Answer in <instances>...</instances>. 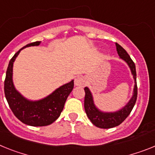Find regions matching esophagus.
<instances>
[{
	"label": "esophagus",
	"instance_id": "esophagus-1",
	"mask_svg": "<svg viewBox=\"0 0 155 155\" xmlns=\"http://www.w3.org/2000/svg\"><path fill=\"white\" fill-rule=\"evenodd\" d=\"M86 84V79L83 76H77L75 79V85L77 87H83Z\"/></svg>",
	"mask_w": 155,
	"mask_h": 155
}]
</instances>
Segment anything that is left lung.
Segmentation results:
<instances>
[{
  "label": "left lung",
  "instance_id": "8db88e82",
  "mask_svg": "<svg viewBox=\"0 0 155 155\" xmlns=\"http://www.w3.org/2000/svg\"><path fill=\"white\" fill-rule=\"evenodd\" d=\"M115 46H116L118 54L119 55L120 58L126 61L128 66L130 67L135 84H134V91H133V96L128 101V103L122 108L116 111H112V112L102 111L100 109H98L94 104V97L90 89L87 87L84 88L86 94L85 99H84V108H85L87 117L94 126L98 128H101V129H110V128L115 127L120 125L130 114L135 105L137 97V72H136L135 64L124 48L117 43H115Z\"/></svg>",
  "mask_w": 155,
  "mask_h": 155
}]
</instances>
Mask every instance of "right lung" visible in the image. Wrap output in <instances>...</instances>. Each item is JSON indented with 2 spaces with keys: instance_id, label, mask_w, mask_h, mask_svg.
Returning a JSON list of instances; mask_svg holds the SVG:
<instances>
[{
  "instance_id": "add662e5",
  "label": "right lung",
  "mask_w": 155,
  "mask_h": 155,
  "mask_svg": "<svg viewBox=\"0 0 155 155\" xmlns=\"http://www.w3.org/2000/svg\"><path fill=\"white\" fill-rule=\"evenodd\" d=\"M40 41L31 43L18 51L9 61L5 80V94L11 110L24 124L32 126H45L53 123L61 115L67 97L72 92L74 80L57 88L46 97L31 101L22 96L13 83V64L21 50L31 46H39Z\"/></svg>"
}]
</instances>
